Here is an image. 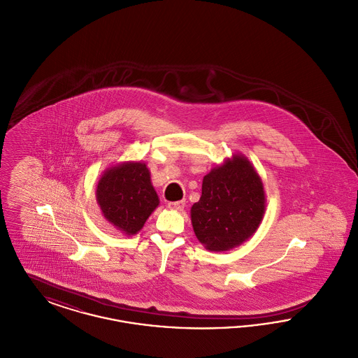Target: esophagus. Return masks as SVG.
<instances>
[{
  "label": "esophagus",
  "mask_w": 358,
  "mask_h": 358,
  "mask_svg": "<svg viewBox=\"0 0 358 358\" xmlns=\"http://www.w3.org/2000/svg\"><path fill=\"white\" fill-rule=\"evenodd\" d=\"M168 208L173 209V210H182L185 208V201L181 200V201H171L168 203Z\"/></svg>",
  "instance_id": "esophagus-1"
}]
</instances>
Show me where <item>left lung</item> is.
I'll return each instance as SVG.
<instances>
[{
  "instance_id": "obj_1",
  "label": "left lung",
  "mask_w": 358,
  "mask_h": 358,
  "mask_svg": "<svg viewBox=\"0 0 358 358\" xmlns=\"http://www.w3.org/2000/svg\"><path fill=\"white\" fill-rule=\"evenodd\" d=\"M266 212L263 181L250 159L232 154L203 178L201 197L190 208L196 238L224 252L252 238Z\"/></svg>"
}]
</instances>
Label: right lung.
<instances>
[{
  "label": "right lung",
  "mask_w": 358,
  "mask_h": 358,
  "mask_svg": "<svg viewBox=\"0 0 358 358\" xmlns=\"http://www.w3.org/2000/svg\"><path fill=\"white\" fill-rule=\"evenodd\" d=\"M96 203L114 228L127 236L136 235L159 205L148 165L127 161L106 169L96 185Z\"/></svg>",
  "instance_id": "add662e5"
}]
</instances>
